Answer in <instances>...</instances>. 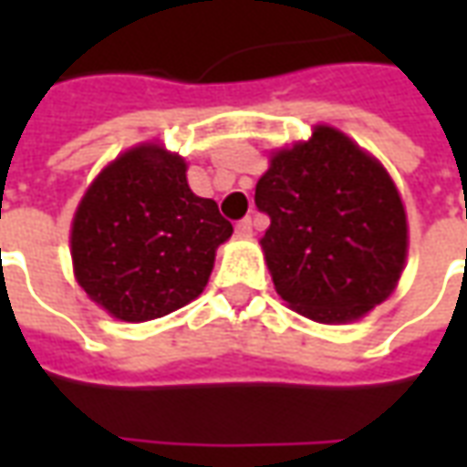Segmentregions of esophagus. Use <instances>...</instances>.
Segmentation results:
<instances>
[{
	"label": "esophagus",
	"instance_id": "34e87169",
	"mask_svg": "<svg viewBox=\"0 0 467 467\" xmlns=\"http://www.w3.org/2000/svg\"><path fill=\"white\" fill-rule=\"evenodd\" d=\"M234 233H237V237H250L253 234V220L250 217L240 220V223L234 224Z\"/></svg>",
	"mask_w": 467,
	"mask_h": 467
}]
</instances>
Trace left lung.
I'll list each match as a JSON object with an SVG mask.
<instances>
[{
	"label": "left lung",
	"instance_id": "left-lung-1",
	"mask_svg": "<svg viewBox=\"0 0 467 467\" xmlns=\"http://www.w3.org/2000/svg\"><path fill=\"white\" fill-rule=\"evenodd\" d=\"M254 202L275 290L323 325L355 323L385 303L408 260V214L382 162L330 124L270 150Z\"/></svg>",
	"mask_w": 467,
	"mask_h": 467
}]
</instances>
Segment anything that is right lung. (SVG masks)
Returning a JSON list of instances; mask_svg holds the SVG:
<instances>
[{"label": "right lung", "instance_id": "right-lung-1", "mask_svg": "<svg viewBox=\"0 0 467 467\" xmlns=\"http://www.w3.org/2000/svg\"><path fill=\"white\" fill-rule=\"evenodd\" d=\"M233 224L187 184V162L160 140L102 167L69 227L72 270L87 297L122 323H147L200 297Z\"/></svg>", "mask_w": 467, "mask_h": 467}]
</instances>
